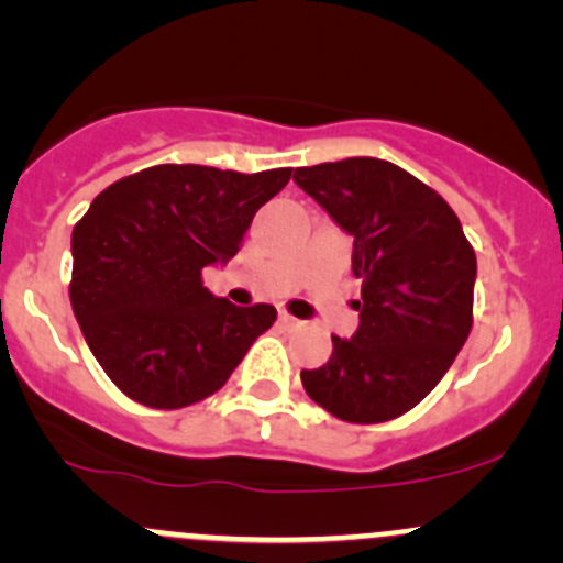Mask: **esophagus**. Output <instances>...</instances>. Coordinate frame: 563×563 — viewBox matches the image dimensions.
I'll return each mask as SVG.
<instances>
[{
  "label": "esophagus",
  "mask_w": 563,
  "mask_h": 563,
  "mask_svg": "<svg viewBox=\"0 0 563 563\" xmlns=\"http://www.w3.org/2000/svg\"><path fill=\"white\" fill-rule=\"evenodd\" d=\"M280 323L286 329H299V327H305V321H299V318H294V316H288V313H280Z\"/></svg>",
  "instance_id": "1"
}]
</instances>
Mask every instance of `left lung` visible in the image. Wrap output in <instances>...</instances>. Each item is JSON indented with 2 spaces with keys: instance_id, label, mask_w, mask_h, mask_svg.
Segmentation results:
<instances>
[{
  "instance_id": "8db88e82",
  "label": "left lung",
  "mask_w": 563,
  "mask_h": 563,
  "mask_svg": "<svg viewBox=\"0 0 563 563\" xmlns=\"http://www.w3.org/2000/svg\"><path fill=\"white\" fill-rule=\"evenodd\" d=\"M294 181L354 240L360 327L332 338L305 391L345 422H387L444 378L468 340L476 255L450 203L376 157L297 168Z\"/></svg>"
}]
</instances>
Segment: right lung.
Masks as SVG:
<instances>
[{"label": "right lung", "instance_id": "1", "mask_svg": "<svg viewBox=\"0 0 563 563\" xmlns=\"http://www.w3.org/2000/svg\"><path fill=\"white\" fill-rule=\"evenodd\" d=\"M291 168L261 174L152 166L106 187L73 229L70 305L113 384L150 408H185L229 382L272 305L236 308L203 288Z\"/></svg>", "mask_w": 563, "mask_h": 563}]
</instances>
